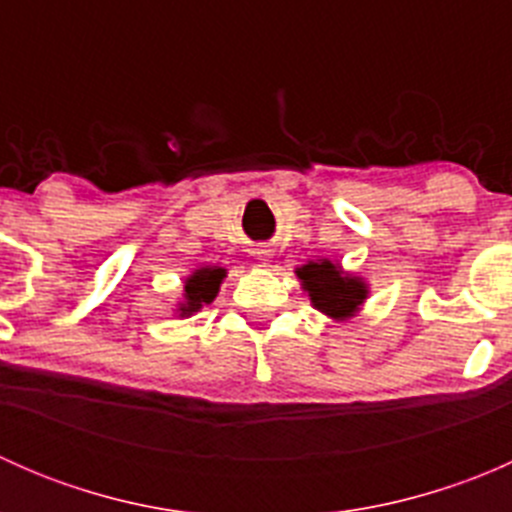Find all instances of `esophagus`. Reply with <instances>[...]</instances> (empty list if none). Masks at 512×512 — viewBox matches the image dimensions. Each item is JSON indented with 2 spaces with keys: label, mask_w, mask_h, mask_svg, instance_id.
Returning <instances> with one entry per match:
<instances>
[{
  "label": "esophagus",
  "mask_w": 512,
  "mask_h": 512,
  "mask_svg": "<svg viewBox=\"0 0 512 512\" xmlns=\"http://www.w3.org/2000/svg\"><path fill=\"white\" fill-rule=\"evenodd\" d=\"M257 257H260L262 262H267V252L265 250H257Z\"/></svg>",
  "instance_id": "1"
}]
</instances>
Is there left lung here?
Listing matches in <instances>:
<instances>
[{
	"mask_svg": "<svg viewBox=\"0 0 512 512\" xmlns=\"http://www.w3.org/2000/svg\"><path fill=\"white\" fill-rule=\"evenodd\" d=\"M297 277L302 280V287L309 292L314 307L332 319H349L359 312L364 304L366 289L359 277L344 275L334 262L317 260L307 262L297 270Z\"/></svg>",
	"mask_w": 512,
	"mask_h": 512,
	"instance_id": "obj_1",
	"label": "left lung"
}]
</instances>
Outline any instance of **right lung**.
Segmentation results:
<instances>
[{
  "instance_id": "obj_1",
  "label": "right lung",
  "mask_w": 512,
  "mask_h": 512,
  "mask_svg": "<svg viewBox=\"0 0 512 512\" xmlns=\"http://www.w3.org/2000/svg\"><path fill=\"white\" fill-rule=\"evenodd\" d=\"M223 267H200L185 280V302L180 304V317L198 312L203 304H210L218 294L220 282H223Z\"/></svg>"
}]
</instances>
